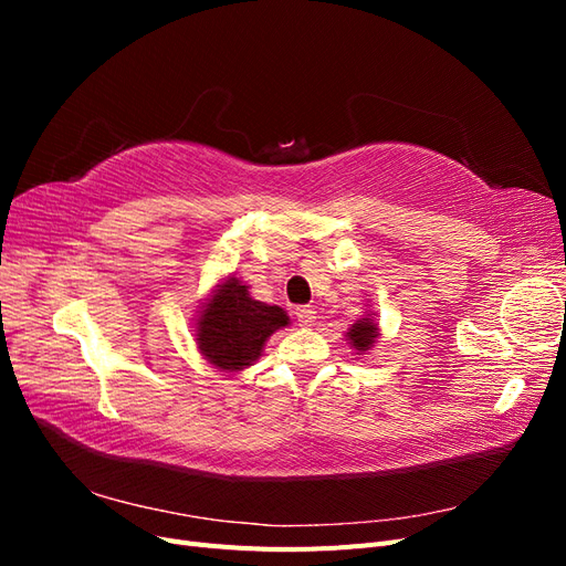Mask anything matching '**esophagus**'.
<instances>
[{
  "mask_svg": "<svg viewBox=\"0 0 566 566\" xmlns=\"http://www.w3.org/2000/svg\"><path fill=\"white\" fill-rule=\"evenodd\" d=\"M295 316L300 321V325H312L314 318H316V312L310 310V306H297L295 310Z\"/></svg>",
  "mask_w": 566,
  "mask_h": 566,
  "instance_id": "obj_1",
  "label": "esophagus"
}]
</instances>
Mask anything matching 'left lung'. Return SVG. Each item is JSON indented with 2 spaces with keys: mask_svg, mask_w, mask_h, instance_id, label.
<instances>
[{
  "mask_svg": "<svg viewBox=\"0 0 566 566\" xmlns=\"http://www.w3.org/2000/svg\"><path fill=\"white\" fill-rule=\"evenodd\" d=\"M347 337L352 339L354 349L366 352V349H370L375 345V337H378V323H375L373 318L356 321L352 328H349Z\"/></svg>",
  "mask_w": 566,
  "mask_h": 566,
  "instance_id": "1",
  "label": "left lung"
}]
</instances>
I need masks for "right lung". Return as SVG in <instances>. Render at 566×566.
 <instances>
[{
  "instance_id": "right-lung-1",
  "label": "right lung",
  "mask_w": 566,
  "mask_h": 566,
  "mask_svg": "<svg viewBox=\"0 0 566 566\" xmlns=\"http://www.w3.org/2000/svg\"><path fill=\"white\" fill-rule=\"evenodd\" d=\"M217 287L200 312L196 339L200 354L214 368L235 373L252 366L266 337L287 325L290 318L281 306L252 300L248 285L233 276Z\"/></svg>"
}]
</instances>
